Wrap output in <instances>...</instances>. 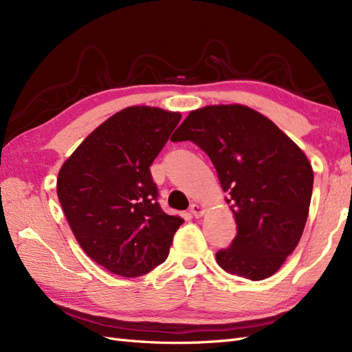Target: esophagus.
Segmentation results:
<instances>
[{
	"instance_id": "1",
	"label": "esophagus",
	"mask_w": 352,
	"mask_h": 352,
	"mask_svg": "<svg viewBox=\"0 0 352 352\" xmlns=\"http://www.w3.org/2000/svg\"><path fill=\"white\" fill-rule=\"evenodd\" d=\"M189 212L190 214H192L194 217H201L202 214H204V208H202L201 206H198V204H190V207H189Z\"/></svg>"
}]
</instances>
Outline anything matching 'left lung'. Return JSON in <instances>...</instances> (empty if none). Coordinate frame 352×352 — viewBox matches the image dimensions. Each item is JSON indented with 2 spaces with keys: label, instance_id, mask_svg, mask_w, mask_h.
Returning a JSON list of instances; mask_svg holds the SVG:
<instances>
[{
  "label": "left lung",
  "instance_id": "1",
  "mask_svg": "<svg viewBox=\"0 0 352 352\" xmlns=\"http://www.w3.org/2000/svg\"><path fill=\"white\" fill-rule=\"evenodd\" d=\"M172 141L198 145L229 194L238 233L216 252L220 267L250 280L270 278L308 217L314 175L305 154L267 117L239 104L190 111Z\"/></svg>",
  "mask_w": 352,
  "mask_h": 352
}]
</instances>
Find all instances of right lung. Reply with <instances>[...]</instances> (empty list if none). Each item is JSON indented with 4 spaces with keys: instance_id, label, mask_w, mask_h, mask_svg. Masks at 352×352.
I'll return each mask as SVG.
<instances>
[{
    "instance_id": "1",
    "label": "right lung",
    "mask_w": 352,
    "mask_h": 352,
    "mask_svg": "<svg viewBox=\"0 0 352 352\" xmlns=\"http://www.w3.org/2000/svg\"><path fill=\"white\" fill-rule=\"evenodd\" d=\"M179 113L127 107L98 126L57 179V195L79 245L109 272L138 278L166 261L184 220L158 204L150 166Z\"/></svg>"
}]
</instances>
